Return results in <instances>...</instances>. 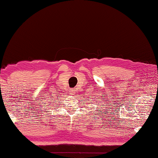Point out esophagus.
<instances>
[{
	"label": "esophagus",
	"instance_id": "esophagus-1",
	"mask_svg": "<svg viewBox=\"0 0 158 158\" xmlns=\"http://www.w3.org/2000/svg\"><path fill=\"white\" fill-rule=\"evenodd\" d=\"M71 92L73 93H76V90H75V88H73V89H71Z\"/></svg>",
	"mask_w": 158,
	"mask_h": 158
}]
</instances>
